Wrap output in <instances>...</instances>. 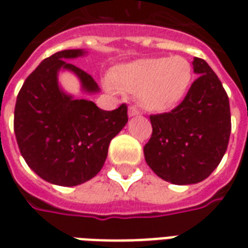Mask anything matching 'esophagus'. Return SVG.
Returning <instances> with one entry per match:
<instances>
[{"label":"esophagus","mask_w":248,"mask_h":248,"mask_svg":"<svg viewBox=\"0 0 248 248\" xmlns=\"http://www.w3.org/2000/svg\"><path fill=\"white\" fill-rule=\"evenodd\" d=\"M140 111L138 108H135V106H130L129 110H127V114H129V117H135V115H138Z\"/></svg>","instance_id":"1"}]
</instances>
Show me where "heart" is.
Returning a JSON list of instances; mask_svg holds the SVG:
<instances>
[{
    "label": "heart",
    "mask_w": 248,
    "mask_h": 248,
    "mask_svg": "<svg viewBox=\"0 0 248 248\" xmlns=\"http://www.w3.org/2000/svg\"><path fill=\"white\" fill-rule=\"evenodd\" d=\"M191 78L192 67L183 57L143 58L115 67L106 87L113 93H137L142 108L166 113L185 98Z\"/></svg>",
    "instance_id": "heart-1"
}]
</instances>
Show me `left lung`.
Masks as SVG:
<instances>
[{"mask_svg": "<svg viewBox=\"0 0 248 248\" xmlns=\"http://www.w3.org/2000/svg\"><path fill=\"white\" fill-rule=\"evenodd\" d=\"M198 78L182 103L151 115L153 134L143 147L146 163L172 185L204 181L218 167L231 133L229 97L204 60L194 58Z\"/></svg>", "mask_w": 248, "mask_h": 248, "instance_id": "1", "label": "left lung"}]
</instances>
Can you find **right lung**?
Listing matches in <instances>:
<instances>
[{
  "mask_svg": "<svg viewBox=\"0 0 248 248\" xmlns=\"http://www.w3.org/2000/svg\"><path fill=\"white\" fill-rule=\"evenodd\" d=\"M83 49L58 51L41 62L17 95L14 133L28 166L57 186H78L101 171L110 140L127 124V106L105 111L89 99L63 90L60 73L77 77L81 92H99L92 76L71 60L86 56Z\"/></svg>",
  "mask_w": 248,
  "mask_h": 248,
  "instance_id": "1",
  "label": "right lung"
}]
</instances>
